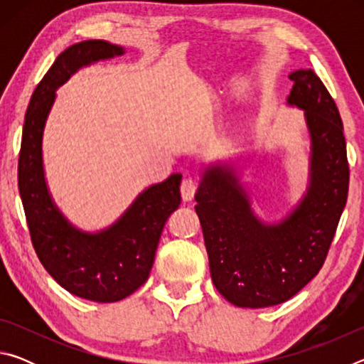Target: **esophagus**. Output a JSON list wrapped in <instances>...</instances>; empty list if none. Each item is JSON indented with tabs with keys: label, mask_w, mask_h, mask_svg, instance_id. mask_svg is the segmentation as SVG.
I'll return each mask as SVG.
<instances>
[{
	"label": "esophagus",
	"mask_w": 364,
	"mask_h": 364,
	"mask_svg": "<svg viewBox=\"0 0 364 364\" xmlns=\"http://www.w3.org/2000/svg\"><path fill=\"white\" fill-rule=\"evenodd\" d=\"M181 196L184 200H191L196 194V189H197V181L194 180L193 176H186L184 180L181 181Z\"/></svg>",
	"instance_id": "obj_1"
}]
</instances>
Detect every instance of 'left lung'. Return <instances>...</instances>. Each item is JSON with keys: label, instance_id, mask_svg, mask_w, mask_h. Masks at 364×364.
<instances>
[{"label": "left lung", "instance_id": "8db88e82", "mask_svg": "<svg viewBox=\"0 0 364 364\" xmlns=\"http://www.w3.org/2000/svg\"><path fill=\"white\" fill-rule=\"evenodd\" d=\"M289 78L287 104L305 110L311 139L310 186L300 204L279 223H263L228 165L207 168L196 194L212 281L236 306H273L304 289L321 269L347 204V144L336 102L311 69Z\"/></svg>", "mask_w": 364, "mask_h": 364}]
</instances>
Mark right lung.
<instances>
[{
    "label": "right lung",
    "instance_id": "right-lung-1",
    "mask_svg": "<svg viewBox=\"0 0 364 364\" xmlns=\"http://www.w3.org/2000/svg\"><path fill=\"white\" fill-rule=\"evenodd\" d=\"M123 53L122 46L104 40H86L59 54L27 107L17 170L30 237L41 264L65 291L101 304L128 297L149 278L165 221L181 204V173L143 191L107 230L83 232L65 220L49 196L41 141L59 86L80 67Z\"/></svg>",
    "mask_w": 364,
    "mask_h": 364
}]
</instances>
